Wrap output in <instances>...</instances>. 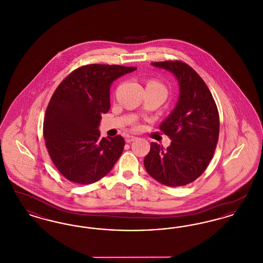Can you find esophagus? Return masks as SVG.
<instances>
[{"label":"esophagus","mask_w":263,"mask_h":263,"mask_svg":"<svg viewBox=\"0 0 263 263\" xmlns=\"http://www.w3.org/2000/svg\"><path fill=\"white\" fill-rule=\"evenodd\" d=\"M134 140H136L135 136H127L125 139L126 143H131V142H133Z\"/></svg>","instance_id":"34e87169"}]
</instances>
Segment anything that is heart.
<instances>
[{
    "instance_id": "obj_1",
    "label": "heart",
    "mask_w": 263,
    "mask_h": 263,
    "mask_svg": "<svg viewBox=\"0 0 263 263\" xmlns=\"http://www.w3.org/2000/svg\"><path fill=\"white\" fill-rule=\"evenodd\" d=\"M148 87L158 88V89L162 90L165 96H166V93H167L166 88L163 86L162 83H160V82H158V81H156V80H151V81H149V82H148V84H147V88H148Z\"/></svg>"
}]
</instances>
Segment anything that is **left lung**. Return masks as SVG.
Listing matches in <instances>:
<instances>
[{
	"label": "left lung",
	"instance_id": "left-lung-1",
	"mask_svg": "<svg viewBox=\"0 0 263 263\" xmlns=\"http://www.w3.org/2000/svg\"><path fill=\"white\" fill-rule=\"evenodd\" d=\"M172 72L179 85V98L173 112L160 125L172 140L163 149L151 143L144 159L147 173L166 186H183L198 178L212 159L220 120L212 93L189 65L181 61L152 63Z\"/></svg>",
	"mask_w": 263,
	"mask_h": 263
}]
</instances>
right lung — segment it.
Masks as SVG:
<instances>
[{"instance_id": "right-lung-1", "label": "right lung", "mask_w": 263, "mask_h": 263, "mask_svg": "<svg viewBox=\"0 0 263 263\" xmlns=\"http://www.w3.org/2000/svg\"><path fill=\"white\" fill-rule=\"evenodd\" d=\"M136 67L90 64L67 76L46 108L43 136L51 160L72 182L90 184L107 175L121 156L120 135L100 139L101 114L110 108V86Z\"/></svg>"}]
</instances>
